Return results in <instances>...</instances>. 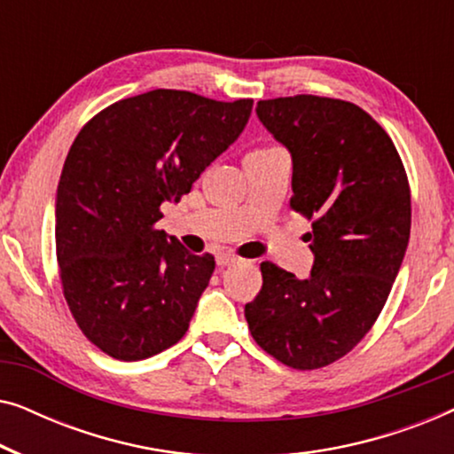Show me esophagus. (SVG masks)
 <instances>
[{"label":"esophagus","mask_w":454,"mask_h":454,"mask_svg":"<svg viewBox=\"0 0 454 454\" xmlns=\"http://www.w3.org/2000/svg\"><path fill=\"white\" fill-rule=\"evenodd\" d=\"M241 258H238L235 256V254H231V252H221V254H216V264L219 266H231V264H238Z\"/></svg>","instance_id":"1"}]
</instances>
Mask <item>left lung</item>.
Listing matches in <instances>:
<instances>
[{
	"instance_id": "left-lung-1",
	"label": "left lung",
	"mask_w": 454,
	"mask_h": 454,
	"mask_svg": "<svg viewBox=\"0 0 454 454\" xmlns=\"http://www.w3.org/2000/svg\"><path fill=\"white\" fill-rule=\"evenodd\" d=\"M258 120L291 153V208L312 221L308 278L262 262V289L246 303L256 343L295 370L337 362L388 300L411 229L405 167L380 123L340 98L258 101Z\"/></svg>"
}]
</instances>
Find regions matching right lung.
<instances>
[{
    "label": "right lung",
    "instance_id": "obj_1",
    "mask_svg": "<svg viewBox=\"0 0 454 454\" xmlns=\"http://www.w3.org/2000/svg\"><path fill=\"white\" fill-rule=\"evenodd\" d=\"M252 105L157 89L109 105L78 132L58 185L55 252L74 320L107 356L138 362L188 331L215 256L154 225L160 204L182 200L238 140Z\"/></svg>",
    "mask_w": 454,
    "mask_h": 454
}]
</instances>
